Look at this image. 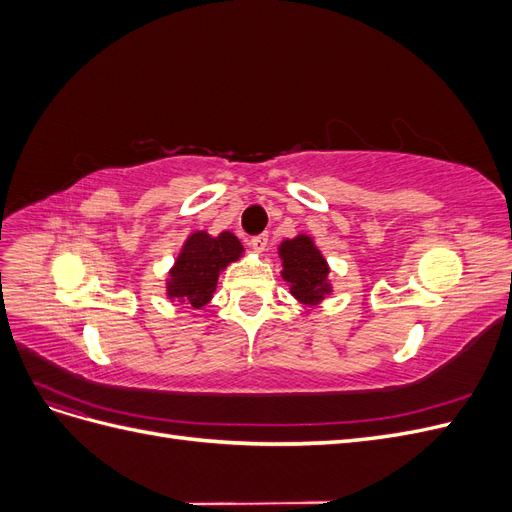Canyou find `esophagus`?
<instances>
[{"label": "esophagus", "mask_w": 512, "mask_h": 512, "mask_svg": "<svg viewBox=\"0 0 512 512\" xmlns=\"http://www.w3.org/2000/svg\"><path fill=\"white\" fill-rule=\"evenodd\" d=\"M267 243H269V235H258V237H254V239L250 241V245L254 247V250H256L258 254L267 250Z\"/></svg>", "instance_id": "obj_1"}]
</instances>
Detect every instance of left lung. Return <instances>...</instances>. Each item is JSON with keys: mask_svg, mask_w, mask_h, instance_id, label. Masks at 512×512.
<instances>
[{"mask_svg": "<svg viewBox=\"0 0 512 512\" xmlns=\"http://www.w3.org/2000/svg\"><path fill=\"white\" fill-rule=\"evenodd\" d=\"M282 260V277L290 294L307 307H316L333 294L331 267L320 252L314 237L299 232L297 237L284 239L277 247Z\"/></svg>", "mask_w": 512, "mask_h": 512, "instance_id": "obj_1", "label": "left lung"}]
</instances>
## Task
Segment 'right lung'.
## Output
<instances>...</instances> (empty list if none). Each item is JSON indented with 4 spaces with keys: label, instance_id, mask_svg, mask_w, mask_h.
Masks as SVG:
<instances>
[{
    "label": "right lung",
    "instance_id": "add662e5",
    "mask_svg": "<svg viewBox=\"0 0 512 512\" xmlns=\"http://www.w3.org/2000/svg\"><path fill=\"white\" fill-rule=\"evenodd\" d=\"M243 252L245 247L230 230H222L220 235H209L207 230L190 232L168 269L166 299L188 309L205 307L213 299L222 271Z\"/></svg>",
    "mask_w": 512,
    "mask_h": 512
}]
</instances>
